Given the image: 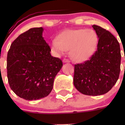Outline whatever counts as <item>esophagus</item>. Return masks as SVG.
<instances>
[{
  "label": "esophagus",
  "instance_id": "esophagus-1",
  "mask_svg": "<svg viewBox=\"0 0 125 125\" xmlns=\"http://www.w3.org/2000/svg\"><path fill=\"white\" fill-rule=\"evenodd\" d=\"M63 63H70V61L69 60H68V59H64L63 60Z\"/></svg>",
  "mask_w": 125,
  "mask_h": 125
}]
</instances>
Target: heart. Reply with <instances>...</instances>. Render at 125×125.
Returning <instances> with one entry per match:
<instances>
[{"label":"heart","instance_id":"obj_1","mask_svg":"<svg viewBox=\"0 0 125 125\" xmlns=\"http://www.w3.org/2000/svg\"><path fill=\"white\" fill-rule=\"evenodd\" d=\"M99 37L92 29H69L60 32L51 42V50L56 55L70 50L72 59L82 62L90 59L97 48Z\"/></svg>","mask_w":125,"mask_h":125}]
</instances>
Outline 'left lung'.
I'll return each mask as SVG.
<instances>
[{
	"mask_svg": "<svg viewBox=\"0 0 125 125\" xmlns=\"http://www.w3.org/2000/svg\"><path fill=\"white\" fill-rule=\"evenodd\" d=\"M93 28L99 37L97 49L89 60L74 65V85L88 95L106 94L116 83L120 71L121 53L117 40L97 25Z\"/></svg>",
	"mask_w": 125,
	"mask_h": 125,
	"instance_id": "1",
	"label": "left lung"
}]
</instances>
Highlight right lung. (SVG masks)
Segmentation results:
<instances>
[{"mask_svg": "<svg viewBox=\"0 0 125 125\" xmlns=\"http://www.w3.org/2000/svg\"><path fill=\"white\" fill-rule=\"evenodd\" d=\"M42 27L21 34L11 45L7 55V77L14 93L26 100H38L50 94L55 75L63 66L51 56L42 36Z\"/></svg>", "mask_w": 125, "mask_h": 125, "instance_id": "add662e5", "label": "right lung"}]
</instances>
